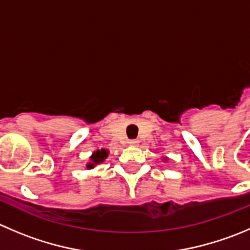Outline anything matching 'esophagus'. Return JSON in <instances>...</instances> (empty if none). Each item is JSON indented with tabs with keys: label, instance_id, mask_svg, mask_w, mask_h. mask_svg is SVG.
Returning <instances> with one entry per match:
<instances>
[{
	"label": "esophagus",
	"instance_id": "1",
	"mask_svg": "<svg viewBox=\"0 0 250 250\" xmlns=\"http://www.w3.org/2000/svg\"><path fill=\"white\" fill-rule=\"evenodd\" d=\"M139 144H140L139 140H130L129 141L130 146H139Z\"/></svg>",
	"mask_w": 250,
	"mask_h": 250
}]
</instances>
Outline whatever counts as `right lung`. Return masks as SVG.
<instances>
[{
    "label": "right lung",
    "instance_id": "1",
    "mask_svg": "<svg viewBox=\"0 0 250 250\" xmlns=\"http://www.w3.org/2000/svg\"><path fill=\"white\" fill-rule=\"evenodd\" d=\"M106 156H108V151L106 149H98V151H96L93 153V156L91 157V163H88L87 168L88 169H91V168L94 167V165H97V163H101L103 162L104 159L106 158Z\"/></svg>",
    "mask_w": 250,
    "mask_h": 250
}]
</instances>
